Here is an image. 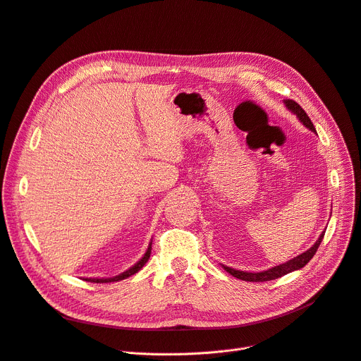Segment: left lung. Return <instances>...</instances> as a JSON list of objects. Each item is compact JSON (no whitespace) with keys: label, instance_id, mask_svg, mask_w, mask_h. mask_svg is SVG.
Here are the masks:
<instances>
[{"label":"left lung","instance_id":"left-lung-1","mask_svg":"<svg viewBox=\"0 0 361 361\" xmlns=\"http://www.w3.org/2000/svg\"><path fill=\"white\" fill-rule=\"evenodd\" d=\"M286 103V107L289 109V111H292L298 118H300V121L305 125L307 128H310L311 131L316 133V128L314 125H312L311 119L308 118V115L305 114L304 109L298 104L296 102L293 100H285ZM323 236H324V231L320 234L319 240L312 245L308 250H305V252H302L301 255H298L296 258L285 262V264H280V265H276V267L267 270V271H261V273H246V271H240V270H234V269H230V267H226V265H223L224 270L228 271L233 277H238L240 280H245V281H269V280H274V279H279L281 276H285L290 271H295V270H300L302 269L304 265L316 255L317 249L323 240Z\"/></svg>","mask_w":361,"mask_h":361}]
</instances>
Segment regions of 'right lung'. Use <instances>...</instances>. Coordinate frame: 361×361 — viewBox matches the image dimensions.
<instances>
[{
    "label": "right lung",
    "mask_w": 361,
    "mask_h": 361,
    "mask_svg": "<svg viewBox=\"0 0 361 361\" xmlns=\"http://www.w3.org/2000/svg\"><path fill=\"white\" fill-rule=\"evenodd\" d=\"M150 252H152V243L149 245V247H147V250H146V254H145V257L140 259L135 265H133V267L130 269V270H127V271H123L122 274H119V276H115V277H111V279H85L87 281H91V283H111V281H119V280H123V279H127V277H130V276H133V274H135L140 269H143V265L147 262V259L150 258Z\"/></svg>",
    "instance_id": "1"
}]
</instances>
